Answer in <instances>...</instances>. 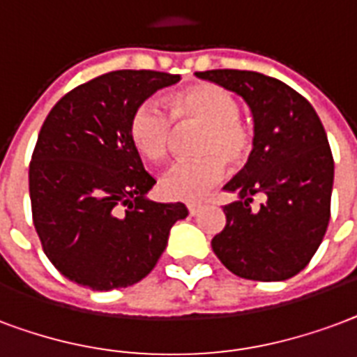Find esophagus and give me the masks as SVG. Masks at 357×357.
Returning a JSON list of instances; mask_svg holds the SVG:
<instances>
[{
  "label": "esophagus",
  "mask_w": 357,
  "mask_h": 357,
  "mask_svg": "<svg viewBox=\"0 0 357 357\" xmlns=\"http://www.w3.org/2000/svg\"><path fill=\"white\" fill-rule=\"evenodd\" d=\"M187 208H189V213H191V215H197V213L202 210V206L200 204H189Z\"/></svg>",
  "instance_id": "1"
}]
</instances>
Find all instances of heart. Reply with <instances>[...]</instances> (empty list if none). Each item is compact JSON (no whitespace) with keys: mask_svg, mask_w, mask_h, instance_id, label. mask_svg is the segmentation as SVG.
I'll use <instances>...</instances> for the list:
<instances>
[{"mask_svg":"<svg viewBox=\"0 0 357 357\" xmlns=\"http://www.w3.org/2000/svg\"><path fill=\"white\" fill-rule=\"evenodd\" d=\"M168 109L179 128H200L195 142L200 158L170 166L160 178V191L174 200H199L223 176L221 162L234 168L250 155L252 139L240 121L238 100L219 84L199 83L172 94ZM128 134L142 157L160 162L170 151L174 126L155 102H144L132 113Z\"/></svg>","mask_w":357,"mask_h":357,"instance_id":"obj_1","label":"heart"}]
</instances>
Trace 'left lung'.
Wrapping results in <instances>:
<instances>
[{"instance_id": "left-lung-1", "label": "left lung", "mask_w": 357, "mask_h": 357, "mask_svg": "<svg viewBox=\"0 0 357 357\" xmlns=\"http://www.w3.org/2000/svg\"><path fill=\"white\" fill-rule=\"evenodd\" d=\"M197 77L238 94L253 117L248 165L225 185L238 200L223 208L227 223L212 238L213 253L240 278H291L312 259L329 223L335 165L318 113L291 86L257 71ZM257 192L267 195L259 211L251 208Z\"/></svg>"}]
</instances>
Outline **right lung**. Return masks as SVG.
I'll return each mask as SVG.
<instances>
[{
    "instance_id": "obj_1",
    "label": "right lung",
    "mask_w": 357,
    "mask_h": 357,
    "mask_svg": "<svg viewBox=\"0 0 357 357\" xmlns=\"http://www.w3.org/2000/svg\"><path fill=\"white\" fill-rule=\"evenodd\" d=\"M179 75L119 70L79 84L45 119L30 162L33 225L51 263L94 291L136 284L157 265L181 202H153L157 183L128 134L134 109Z\"/></svg>"
}]
</instances>
